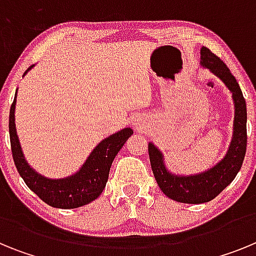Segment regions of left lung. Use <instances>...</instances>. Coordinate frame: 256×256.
Wrapping results in <instances>:
<instances>
[{"instance_id": "obj_1", "label": "left lung", "mask_w": 256, "mask_h": 256, "mask_svg": "<svg viewBox=\"0 0 256 256\" xmlns=\"http://www.w3.org/2000/svg\"><path fill=\"white\" fill-rule=\"evenodd\" d=\"M201 65L208 68L212 74L220 78L228 90L232 92V97H234V138L224 159L204 173L180 177V176H174L166 170L162 162V152L152 144H148L151 169L160 190L172 200L184 202V204H202L216 198L234 180L242 166L246 154V144H248L246 101L236 78L232 76L227 65L206 47L201 48Z\"/></svg>"}]
</instances>
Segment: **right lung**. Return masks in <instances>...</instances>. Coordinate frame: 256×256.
<instances>
[{
    "label": "right lung",
    "instance_id": "add662e5",
    "mask_svg": "<svg viewBox=\"0 0 256 256\" xmlns=\"http://www.w3.org/2000/svg\"><path fill=\"white\" fill-rule=\"evenodd\" d=\"M32 68L33 65L26 69L24 76ZM15 104L16 94L10 108L8 118L11 152L15 166L26 186L46 204L58 209H76L96 200L105 188L112 160L126 140L133 134V130L130 128H124L120 132L101 141L86 160L80 170L72 177L64 180H48L33 170L24 159L15 128Z\"/></svg>",
    "mask_w": 256,
    "mask_h": 256
}]
</instances>
